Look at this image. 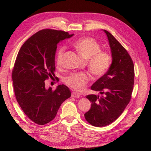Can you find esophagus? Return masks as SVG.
I'll return each mask as SVG.
<instances>
[{
    "mask_svg": "<svg viewBox=\"0 0 151 151\" xmlns=\"http://www.w3.org/2000/svg\"><path fill=\"white\" fill-rule=\"evenodd\" d=\"M71 97L72 98H79L80 97V94L75 93V92H73L72 94H71Z\"/></svg>",
    "mask_w": 151,
    "mask_h": 151,
    "instance_id": "1",
    "label": "esophagus"
}]
</instances>
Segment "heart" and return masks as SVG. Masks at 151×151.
Segmentation results:
<instances>
[{
  "mask_svg": "<svg viewBox=\"0 0 151 151\" xmlns=\"http://www.w3.org/2000/svg\"><path fill=\"white\" fill-rule=\"evenodd\" d=\"M78 54L85 59L88 60V68L90 72L96 77H101L105 75L111 67L112 57L109 52L101 50L99 43L91 37H84L74 42ZM65 47L58 50L56 57V63L58 66H62ZM90 76L87 73H79L71 74L65 78V83L76 91H82L85 88Z\"/></svg>",
  "mask_w": 151,
  "mask_h": 151,
  "instance_id": "1",
  "label": "heart"
}]
</instances>
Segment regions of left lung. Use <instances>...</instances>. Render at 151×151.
<instances>
[{
  "label": "left lung",
  "mask_w": 151,
  "mask_h": 151,
  "mask_svg": "<svg viewBox=\"0 0 151 151\" xmlns=\"http://www.w3.org/2000/svg\"><path fill=\"white\" fill-rule=\"evenodd\" d=\"M104 32L111 48L112 64L105 75L91 86L101 95L86 96L92 103L85 119L97 127L110 124L123 112L131 101L134 79V64L127 50L109 32Z\"/></svg>",
  "instance_id": "left-lung-1"
}]
</instances>
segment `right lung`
I'll return each instance as SVG.
<instances>
[{
    "label": "right lung",
    "instance_id": "add662e5",
    "mask_svg": "<svg viewBox=\"0 0 151 151\" xmlns=\"http://www.w3.org/2000/svg\"><path fill=\"white\" fill-rule=\"evenodd\" d=\"M74 35L52 29H43L31 36L19 50L12 78L17 101L29 119L44 125L52 121L71 93L67 86L58 85L55 91L45 87V81L55 76L57 44Z\"/></svg>",
    "mask_w": 151,
    "mask_h": 151
}]
</instances>
